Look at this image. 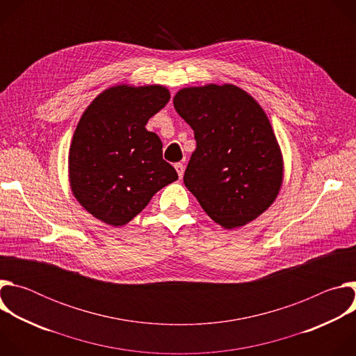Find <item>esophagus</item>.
I'll list each match as a JSON object with an SVG mask.
<instances>
[{
    "label": "esophagus",
    "instance_id": "34e87169",
    "mask_svg": "<svg viewBox=\"0 0 356 356\" xmlns=\"http://www.w3.org/2000/svg\"><path fill=\"white\" fill-rule=\"evenodd\" d=\"M175 169H176V172H177L179 177L181 179V177H183V175H184V165L179 162V163H176V165H175Z\"/></svg>",
    "mask_w": 356,
    "mask_h": 356
}]
</instances>
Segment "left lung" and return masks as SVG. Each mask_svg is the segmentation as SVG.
<instances>
[{
    "mask_svg": "<svg viewBox=\"0 0 356 356\" xmlns=\"http://www.w3.org/2000/svg\"><path fill=\"white\" fill-rule=\"evenodd\" d=\"M173 104L197 142L186 187L222 228L257 220L283 181L282 150L258 101L234 84H207L181 88Z\"/></svg>",
    "mask_w": 356,
    "mask_h": 356,
    "instance_id": "1",
    "label": "left lung"
}]
</instances>
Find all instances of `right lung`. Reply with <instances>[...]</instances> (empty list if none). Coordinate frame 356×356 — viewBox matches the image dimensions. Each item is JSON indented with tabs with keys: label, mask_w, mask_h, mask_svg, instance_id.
Listing matches in <instances>:
<instances>
[{
	"label": "right lung",
	"mask_w": 356,
	"mask_h": 356,
	"mask_svg": "<svg viewBox=\"0 0 356 356\" xmlns=\"http://www.w3.org/2000/svg\"><path fill=\"white\" fill-rule=\"evenodd\" d=\"M169 99L159 84H121L98 94L83 113L69 150V180L76 200L99 221L128 224L179 179L162 158L161 138L145 128Z\"/></svg>",
	"instance_id": "obj_1"
}]
</instances>
